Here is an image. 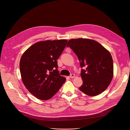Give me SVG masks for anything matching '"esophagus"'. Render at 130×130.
<instances>
[{"label":"esophagus","mask_w":130,"mask_h":130,"mask_svg":"<svg viewBox=\"0 0 130 130\" xmlns=\"http://www.w3.org/2000/svg\"><path fill=\"white\" fill-rule=\"evenodd\" d=\"M69 77L70 78H74L75 77V75H74V74H71V75L69 76Z\"/></svg>","instance_id":"esophagus-1"}]
</instances>
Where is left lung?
<instances>
[{"label": "left lung", "instance_id": "obj_1", "mask_svg": "<svg viewBox=\"0 0 130 130\" xmlns=\"http://www.w3.org/2000/svg\"><path fill=\"white\" fill-rule=\"evenodd\" d=\"M76 53L82 69L83 84L80 90L89 96L103 92L112 81L113 61L110 52L96 41L87 39L70 40L67 44Z\"/></svg>", "mask_w": 130, "mask_h": 130}]
</instances>
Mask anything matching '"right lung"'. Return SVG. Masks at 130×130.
I'll return each instance as SVG.
<instances>
[{"label": "right lung", "instance_id": "obj_1", "mask_svg": "<svg viewBox=\"0 0 130 130\" xmlns=\"http://www.w3.org/2000/svg\"><path fill=\"white\" fill-rule=\"evenodd\" d=\"M66 40L37 42L23 54L20 63L23 82L34 96L42 100L51 99L66 81L58 68L59 59Z\"/></svg>", "mask_w": 130, "mask_h": 130}]
</instances>
